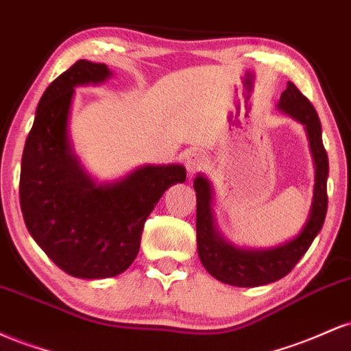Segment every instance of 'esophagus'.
Instances as JSON below:
<instances>
[{
  "label": "esophagus",
  "instance_id": "obj_1",
  "mask_svg": "<svg viewBox=\"0 0 351 351\" xmlns=\"http://www.w3.org/2000/svg\"><path fill=\"white\" fill-rule=\"evenodd\" d=\"M208 160L206 156L203 155L201 152H195V153H189L188 158H186V168H188V173L189 175H195V173H198L203 170L204 167H206Z\"/></svg>",
  "mask_w": 351,
  "mask_h": 351
}]
</instances>
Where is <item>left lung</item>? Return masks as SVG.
Masks as SVG:
<instances>
[{"label":"left lung","mask_w":351,"mask_h":351,"mask_svg":"<svg viewBox=\"0 0 351 351\" xmlns=\"http://www.w3.org/2000/svg\"><path fill=\"white\" fill-rule=\"evenodd\" d=\"M279 108L305 125L315 162L312 208L299 236L271 249L236 247L217 232L211 209L213 189L209 181L198 175L193 183L196 191V241L201 263L215 279L236 287H257L287 276L308 251L327 216L328 156L322 142V125L315 108L292 82L282 92Z\"/></svg>","instance_id":"obj_1"}]
</instances>
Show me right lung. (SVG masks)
I'll return each instance as SVG.
<instances>
[{
    "label": "right lung",
    "instance_id": "obj_1",
    "mask_svg": "<svg viewBox=\"0 0 351 351\" xmlns=\"http://www.w3.org/2000/svg\"><path fill=\"white\" fill-rule=\"evenodd\" d=\"M110 75L106 64L80 59L52 80L21 160L19 203L27 231L52 263L80 279L127 271L147 217L171 184L186 180L181 165H147L112 184H97L82 170L67 136L74 87Z\"/></svg>",
    "mask_w": 351,
    "mask_h": 351
}]
</instances>
